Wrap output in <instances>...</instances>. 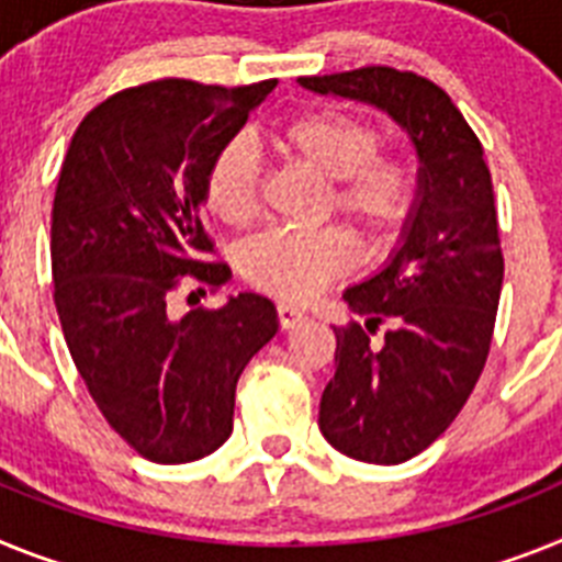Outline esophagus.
Returning <instances> with one entry per match:
<instances>
[{"instance_id":"1","label":"esophagus","mask_w":562,"mask_h":562,"mask_svg":"<svg viewBox=\"0 0 562 562\" xmlns=\"http://www.w3.org/2000/svg\"><path fill=\"white\" fill-rule=\"evenodd\" d=\"M302 319H305V314H302L300 308H294V305H285V302H280V305H277V322H280L282 330L296 328Z\"/></svg>"}]
</instances>
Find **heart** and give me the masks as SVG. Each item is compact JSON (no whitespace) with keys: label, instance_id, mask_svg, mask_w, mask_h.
<instances>
[{"label":"heart","instance_id":"obj_1","mask_svg":"<svg viewBox=\"0 0 562 562\" xmlns=\"http://www.w3.org/2000/svg\"><path fill=\"white\" fill-rule=\"evenodd\" d=\"M285 158L325 180L319 214H339L364 243H387L416 212L418 172L413 160L382 153L379 126L334 110L300 112L274 133ZM262 166L248 140L223 144L203 175V206L226 226L254 221ZM350 268V240L341 228L254 237L240 251V274L251 288L285 302H308Z\"/></svg>","mask_w":562,"mask_h":562}]
</instances>
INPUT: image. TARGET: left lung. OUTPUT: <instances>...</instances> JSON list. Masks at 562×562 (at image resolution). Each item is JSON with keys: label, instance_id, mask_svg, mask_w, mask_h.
<instances>
[{"label": "left lung", "instance_id": "left-lung-1", "mask_svg": "<svg viewBox=\"0 0 562 562\" xmlns=\"http://www.w3.org/2000/svg\"><path fill=\"white\" fill-rule=\"evenodd\" d=\"M300 85L384 110L422 160L402 246L345 291L364 325L334 328L336 373L319 402L330 447L364 463H402L456 422L490 356L504 285L490 166L450 95L418 72L375 65ZM382 324L389 330L373 342Z\"/></svg>", "mask_w": 562, "mask_h": 562}]
</instances>
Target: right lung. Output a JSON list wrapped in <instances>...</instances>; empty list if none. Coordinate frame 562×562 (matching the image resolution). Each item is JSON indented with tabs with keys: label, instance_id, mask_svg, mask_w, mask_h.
I'll list each match as a JSON object with an SVG mask.
<instances>
[{
	"label": "right lung",
	"instance_id": "1",
	"mask_svg": "<svg viewBox=\"0 0 562 562\" xmlns=\"http://www.w3.org/2000/svg\"><path fill=\"white\" fill-rule=\"evenodd\" d=\"M274 85L126 87L87 112L61 164L53 302L92 402L146 461L217 450L243 368L277 334L274 302L260 294L180 319L166 308L180 285L217 291L228 280L226 262L209 260L203 175Z\"/></svg>",
	"mask_w": 562,
	"mask_h": 562
}]
</instances>
